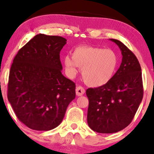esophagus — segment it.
<instances>
[{
    "label": "esophagus",
    "instance_id": "1",
    "mask_svg": "<svg viewBox=\"0 0 154 154\" xmlns=\"http://www.w3.org/2000/svg\"><path fill=\"white\" fill-rule=\"evenodd\" d=\"M75 93H76L77 96H82L85 93V90L81 86H77L75 88Z\"/></svg>",
    "mask_w": 154,
    "mask_h": 154
}]
</instances>
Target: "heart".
Listing matches in <instances>:
<instances>
[{"label": "heart", "mask_w": 154, "mask_h": 154, "mask_svg": "<svg viewBox=\"0 0 154 154\" xmlns=\"http://www.w3.org/2000/svg\"><path fill=\"white\" fill-rule=\"evenodd\" d=\"M119 63L116 52L111 49L83 45L75 48L72 57L63 59L65 71L69 78L74 77L79 67L85 83L91 87L106 85L113 79Z\"/></svg>", "instance_id": "1"}]
</instances>
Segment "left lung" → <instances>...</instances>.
Listing matches in <instances>:
<instances>
[{
  "label": "left lung",
  "mask_w": 154,
  "mask_h": 154,
  "mask_svg": "<svg viewBox=\"0 0 154 154\" xmlns=\"http://www.w3.org/2000/svg\"><path fill=\"white\" fill-rule=\"evenodd\" d=\"M110 41L121 50V66L106 85L86 90L88 124L99 133H114L127 127L142 102L144 92L142 69L136 56L121 41Z\"/></svg>",
  "instance_id": "left-lung-1"
}]
</instances>
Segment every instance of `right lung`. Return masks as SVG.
Here are the masks:
<instances>
[{"mask_svg":"<svg viewBox=\"0 0 154 154\" xmlns=\"http://www.w3.org/2000/svg\"><path fill=\"white\" fill-rule=\"evenodd\" d=\"M66 39L38 34L19 50L10 71L8 99L17 117L34 130L62 123L75 85L62 73L60 53Z\"/></svg>","mask_w":154,"mask_h":154,"instance_id":"obj_1","label":"right lung"}]
</instances>
